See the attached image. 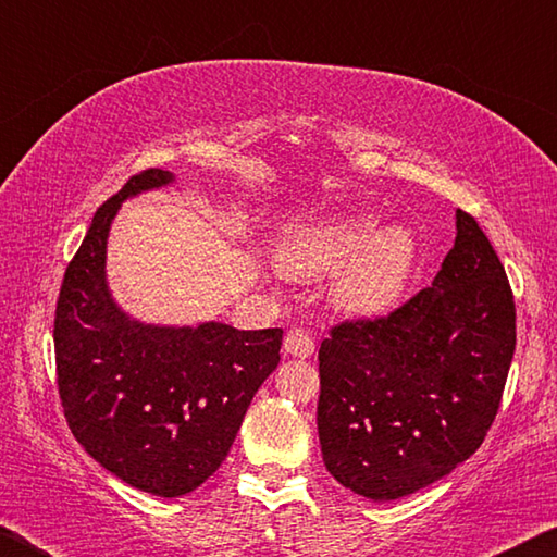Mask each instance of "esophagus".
Returning <instances> with one entry per match:
<instances>
[{"label":"esophagus","mask_w":557,"mask_h":557,"mask_svg":"<svg viewBox=\"0 0 557 557\" xmlns=\"http://www.w3.org/2000/svg\"><path fill=\"white\" fill-rule=\"evenodd\" d=\"M285 354L295 356V358H309L314 354V338L305 329H292V332L285 336Z\"/></svg>","instance_id":"1"}]
</instances>
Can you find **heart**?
I'll return each instance as SVG.
<instances>
[{
  "label": "heart",
  "mask_w": 557,
  "mask_h": 557,
  "mask_svg": "<svg viewBox=\"0 0 557 557\" xmlns=\"http://www.w3.org/2000/svg\"><path fill=\"white\" fill-rule=\"evenodd\" d=\"M375 213H348L289 231L280 243V268L292 280L332 282V305L348 317L391 314L418 265V238L408 225H385Z\"/></svg>",
  "instance_id": "1"
}]
</instances>
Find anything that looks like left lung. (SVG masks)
<instances>
[{"label":"left lung","instance_id":"8db88e82","mask_svg":"<svg viewBox=\"0 0 557 557\" xmlns=\"http://www.w3.org/2000/svg\"><path fill=\"white\" fill-rule=\"evenodd\" d=\"M516 348L502 260L469 213L428 289L319 348L317 428L338 484L373 502L420 492L469 459L496 418Z\"/></svg>","mask_w":557,"mask_h":557}]
</instances>
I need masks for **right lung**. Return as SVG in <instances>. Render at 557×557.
Segmentation results:
<instances>
[{"label":"right lung","instance_id":"add662e5","mask_svg":"<svg viewBox=\"0 0 557 557\" xmlns=\"http://www.w3.org/2000/svg\"><path fill=\"white\" fill-rule=\"evenodd\" d=\"M174 184L147 169L92 215L55 305V373L83 449L139 492L199 488L231 451L252 395L280 363L282 329L145 324L108 287V235L129 196Z\"/></svg>","mask_w":557,"mask_h":557}]
</instances>
